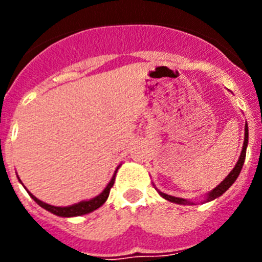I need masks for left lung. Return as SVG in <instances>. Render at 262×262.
I'll list each match as a JSON object with an SVG mask.
<instances>
[{
  "label": "left lung",
  "instance_id": "8db88e82",
  "mask_svg": "<svg viewBox=\"0 0 262 262\" xmlns=\"http://www.w3.org/2000/svg\"><path fill=\"white\" fill-rule=\"evenodd\" d=\"M247 145H248V126L245 124V134H244V144H243V149H242V154H240V157L239 160H237V163H236V165L233 166V169L231 170L230 173H228V176H227L226 178H224L223 181L221 182V184L217 185L215 189H212L210 193H207V198H206V202H210V201L215 200V198H217V196H221L222 194L226 193L228 189H230L231 186H232L233 182L236 181V178L239 177L240 172H242V168H243V164H244V160H245V154H247ZM159 191V190H157ZM159 194L163 198H165L166 201H169V202H173V203H177V205H193V202H190V201L187 200H184V198H177V196H172V195H168V194L165 193H161V191H159Z\"/></svg>",
  "mask_w": 262,
  "mask_h": 262
}]
</instances>
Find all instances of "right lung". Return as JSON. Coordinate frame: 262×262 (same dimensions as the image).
Instances as JSON below:
<instances>
[{
	"instance_id": "add662e5",
	"label": "right lung",
	"mask_w": 262,
	"mask_h": 262,
	"mask_svg": "<svg viewBox=\"0 0 262 262\" xmlns=\"http://www.w3.org/2000/svg\"><path fill=\"white\" fill-rule=\"evenodd\" d=\"M118 168H119V166H118ZM118 168H117V170H118ZM117 170L114 172V174H113V177H111L110 182H108L107 186L103 189L102 193L98 194V195L94 196V198H92V200H89V201H81V202L75 203V205H72V206H66V207H57V206H52V205H48V203L41 202V201L38 200L36 196L32 195V194L30 193L27 189H26V190H27V193L30 194V196H31L32 200L35 201V202L38 203L40 207L46 209L47 211L52 212V214L57 215V216H64V217L81 216V215L89 214V212L94 211V210H97L98 207H101V206H102L103 203L106 202L108 194H110V189L113 187V185H114L115 176H117ZM18 178H19V177H18ZM19 181H20V180H19Z\"/></svg>"
}]
</instances>
